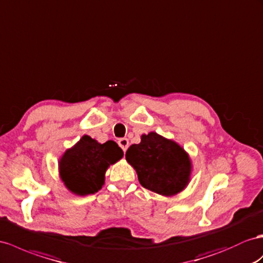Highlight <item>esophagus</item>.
<instances>
[{"mask_svg":"<svg viewBox=\"0 0 263 263\" xmlns=\"http://www.w3.org/2000/svg\"><path fill=\"white\" fill-rule=\"evenodd\" d=\"M118 143H119V145H120L121 149H122L124 152L126 151L127 147H129V140L125 139V138L120 139V140L118 141Z\"/></svg>","mask_w":263,"mask_h":263,"instance_id":"esophagus-1","label":"esophagus"}]
</instances>
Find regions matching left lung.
<instances>
[{"instance_id":"obj_1","label":"left lung","mask_w":263,"mask_h":263,"mask_svg":"<svg viewBox=\"0 0 263 263\" xmlns=\"http://www.w3.org/2000/svg\"><path fill=\"white\" fill-rule=\"evenodd\" d=\"M125 159L138 173L141 185L165 197L182 191L189 183L191 161L178 143L156 132L143 134L132 144Z\"/></svg>"}]
</instances>
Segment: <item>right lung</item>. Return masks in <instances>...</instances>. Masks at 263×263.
<instances>
[{
	"instance_id": "right-lung-1",
	"label": "right lung",
	"mask_w": 263,
	"mask_h": 263,
	"mask_svg": "<svg viewBox=\"0 0 263 263\" xmlns=\"http://www.w3.org/2000/svg\"><path fill=\"white\" fill-rule=\"evenodd\" d=\"M122 157L123 151L114 141L101 144L91 137L83 136L60 160V173L71 192L78 196L93 194L104 184L107 167Z\"/></svg>"
}]
</instances>
